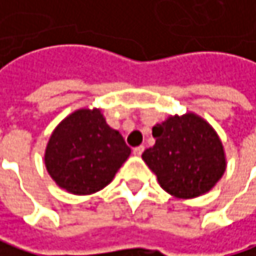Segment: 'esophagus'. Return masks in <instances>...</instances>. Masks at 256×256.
I'll use <instances>...</instances> for the list:
<instances>
[{
    "instance_id": "34e87169",
    "label": "esophagus",
    "mask_w": 256,
    "mask_h": 256,
    "mask_svg": "<svg viewBox=\"0 0 256 256\" xmlns=\"http://www.w3.org/2000/svg\"><path fill=\"white\" fill-rule=\"evenodd\" d=\"M143 152H144V146H138V148L133 149V154H134V156H142Z\"/></svg>"
}]
</instances>
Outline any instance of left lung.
<instances>
[{"label":"left lung","instance_id":"8db88e82","mask_svg":"<svg viewBox=\"0 0 256 256\" xmlns=\"http://www.w3.org/2000/svg\"><path fill=\"white\" fill-rule=\"evenodd\" d=\"M156 143L142 158L160 186L178 198L210 190L225 172L222 143L205 120L194 114L169 117L153 128Z\"/></svg>","mask_w":256,"mask_h":256}]
</instances>
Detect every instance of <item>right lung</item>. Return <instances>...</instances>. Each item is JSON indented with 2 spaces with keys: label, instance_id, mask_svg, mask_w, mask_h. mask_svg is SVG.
Instances as JSON below:
<instances>
[{
  "label": "right lung",
  "instance_id": "add662e5",
  "mask_svg": "<svg viewBox=\"0 0 256 256\" xmlns=\"http://www.w3.org/2000/svg\"><path fill=\"white\" fill-rule=\"evenodd\" d=\"M130 154L122 134L106 123L100 110H77L52 132L46 166L60 188L90 194L112 182Z\"/></svg>",
  "mask_w": 256,
  "mask_h": 256
}]
</instances>
